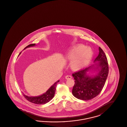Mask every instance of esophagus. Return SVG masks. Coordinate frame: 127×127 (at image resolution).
I'll use <instances>...</instances> for the list:
<instances>
[{
  "mask_svg": "<svg viewBox=\"0 0 127 127\" xmlns=\"http://www.w3.org/2000/svg\"><path fill=\"white\" fill-rule=\"evenodd\" d=\"M65 78L67 80H69V79H71L72 78V76L69 75H67L65 76Z\"/></svg>",
  "mask_w": 127,
  "mask_h": 127,
  "instance_id": "1",
  "label": "esophagus"
}]
</instances>
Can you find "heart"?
<instances>
[{
  "label": "heart",
  "instance_id": "1",
  "mask_svg": "<svg viewBox=\"0 0 127 127\" xmlns=\"http://www.w3.org/2000/svg\"><path fill=\"white\" fill-rule=\"evenodd\" d=\"M93 53L90 48L82 44L75 45L70 49L65 55L66 59L72 60L70 67L74 71H78L87 66L92 60Z\"/></svg>",
  "mask_w": 127,
  "mask_h": 127
}]
</instances>
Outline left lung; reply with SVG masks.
Segmentation results:
<instances>
[{
  "instance_id": "left-lung-1",
  "label": "left lung",
  "mask_w": 127,
  "mask_h": 127,
  "mask_svg": "<svg viewBox=\"0 0 127 127\" xmlns=\"http://www.w3.org/2000/svg\"><path fill=\"white\" fill-rule=\"evenodd\" d=\"M98 63L97 69L99 73L94 77L88 75L90 67L75 72L72 74L74 78V85L72 94L77 98L89 100L97 96L102 91L107 79L109 66L106 56L103 50L99 47V54L94 62Z\"/></svg>"
}]
</instances>
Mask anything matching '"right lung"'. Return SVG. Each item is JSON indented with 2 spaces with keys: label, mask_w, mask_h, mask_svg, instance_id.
Here are the masks:
<instances>
[{
  "label": "right lung",
  "mask_w": 127,
  "mask_h": 127,
  "mask_svg": "<svg viewBox=\"0 0 127 127\" xmlns=\"http://www.w3.org/2000/svg\"><path fill=\"white\" fill-rule=\"evenodd\" d=\"M35 45V44H30L24 48V49L28 47L33 46ZM20 54L21 53L19 54ZM59 81H60L58 80L56 83H54L53 85L48 89V91L46 92L40 96H29L24 94H23V96L27 100L35 104L42 105L46 104L49 102L51 99H52L53 96H54L57 84L59 82Z\"/></svg>",
  "instance_id": "right-lung-1"
}]
</instances>
